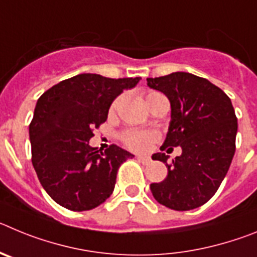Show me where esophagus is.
<instances>
[{
  "instance_id": "obj_1",
  "label": "esophagus",
  "mask_w": 257,
  "mask_h": 257,
  "mask_svg": "<svg viewBox=\"0 0 257 257\" xmlns=\"http://www.w3.org/2000/svg\"><path fill=\"white\" fill-rule=\"evenodd\" d=\"M136 160L139 161V162L144 163V165H148V163L151 162V158H149V157H147V156H138V157H136Z\"/></svg>"
}]
</instances>
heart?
Masks as SVG:
<instances>
[{
    "instance_id": "heart-1",
    "label": "heart",
    "mask_w": 257,
    "mask_h": 257,
    "mask_svg": "<svg viewBox=\"0 0 257 257\" xmlns=\"http://www.w3.org/2000/svg\"><path fill=\"white\" fill-rule=\"evenodd\" d=\"M157 96H162L158 92H149L147 95V103L151 106L152 100L156 99ZM122 103V97L115 99L114 103L112 104L110 112H115ZM157 138V134L154 131H143V130H136V128H130L123 134V142L124 144L133 151H144L149 145V143L153 142Z\"/></svg>"
}]
</instances>
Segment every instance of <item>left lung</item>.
<instances>
[{"label": "left lung", "mask_w": 257, "mask_h": 257, "mask_svg": "<svg viewBox=\"0 0 257 257\" xmlns=\"http://www.w3.org/2000/svg\"><path fill=\"white\" fill-rule=\"evenodd\" d=\"M151 88L167 96L171 121L161 147H181V156L167 163L169 156L152 158L166 163L167 176L151 184L156 201L176 211L205 205L225 178L235 152L237 117L228 95L208 79L187 72L147 78Z\"/></svg>", "instance_id": "1"}]
</instances>
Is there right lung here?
<instances>
[{
  "label": "right lung",
  "mask_w": 257,
  "mask_h": 257,
  "mask_svg": "<svg viewBox=\"0 0 257 257\" xmlns=\"http://www.w3.org/2000/svg\"><path fill=\"white\" fill-rule=\"evenodd\" d=\"M140 79L82 73L41 95L29 124L32 163L58 205L87 211L110 197L119 166L134 156L114 144L104 152L92 148L88 140L106 121L115 97Z\"/></svg>",
  "instance_id": "add662e5"
}]
</instances>
